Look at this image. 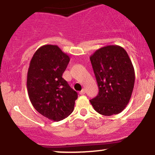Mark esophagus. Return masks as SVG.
Masks as SVG:
<instances>
[{
  "label": "esophagus",
  "instance_id": "1",
  "mask_svg": "<svg viewBox=\"0 0 155 155\" xmlns=\"http://www.w3.org/2000/svg\"><path fill=\"white\" fill-rule=\"evenodd\" d=\"M85 93H86V89H83L82 90L80 91V94H84Z\"/></svg>",
  "mask_w": 155,
  "mask_h": 155
}]
</instances>
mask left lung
Listing matches in <instances>:
<instances>
[{
  "label": "left lung",
  "mask_w": 155,
  "mask_h": 155,
  "mask_svg": "<svg viewBox=\"0 0 155 155\" xmlns=\"http://www.w3.org/2000/svg\"><path fill=\"white\" fill-rule=\"evenodd\" d=\"M90 61L99 89L90 100L93 108L105 116L121 112L129 104L135 80L127 52L117 45L106 46L97 49Z\"/></svg>",
  "instance_id": "obj_1"
}]
</instances>
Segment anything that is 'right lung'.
I'll list each match as a JSON object with an SVG mask.
<instances>
[{
	"label": "right lung",
	"instance_id": "obj_1",
	"mask_svg": "<svg viewBox=\"0 0 155 155\" xmlns=\"http://www.w3.org/2000/svg\"><path fill=\"white\" fill-rule=\"evenodd\" d=\"M70 58L56 45H44L33 55L27 73V91L35 109L60 121L73 111L78 93L62 78Z\"/></svg>",
	"mask_w": 155,
	"mask_h": 155
}]
</instances>
